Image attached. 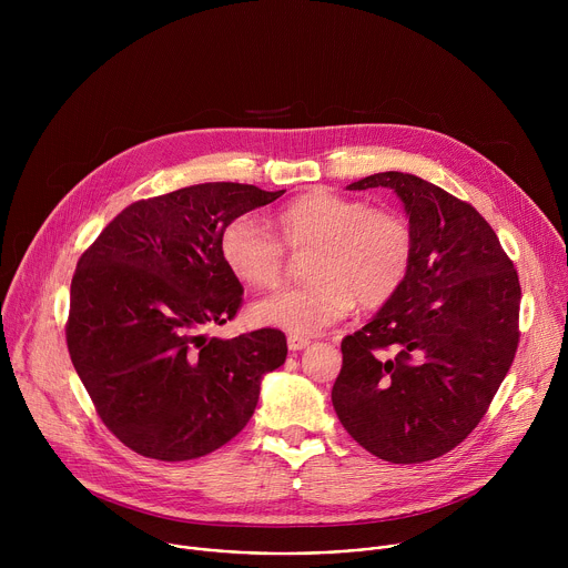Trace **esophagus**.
Returning a JSON list of instances; mask_svg holds the SVG:
<instances>
[{"label": "esophagus", "instance_id": "1", "mask_svg": "<svg viewBox=\"0 0 568 568\" xmlns=\"http://www.w3.org/2000/svg\"><path fill=\"white\" fill-rule=\"evenodd\" d=\"M287 346H290V351H303V348L310 346V337L290 335V337H287Z\"/></svg>", "mask_w": 568, "mask_h": 568}]
</instances>
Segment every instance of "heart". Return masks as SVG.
<instances>
[{
    "mask_svg": "<svg viewBox=\"0 0 568 568\" xmlns=\"http://www.w3.org/2000/svg\"><path fill=\"white\" fill-rule=\"evenodd\" d=\"M270 233L250 215L231 220L220 235L229 272L252 287L281 281L287 250L312 247L303 285L281 287L258 298L250 316L258 326L312 335L346 316L355 301L382 310L404 287L414 263L409 222L393 211L326 189L310 191L276 213Z\"/></svg>",
    "mask_w": 568,
    "mask_h": 568,
    "instance_id": "obj_1",
    "label": "heart"
}]
</instances>
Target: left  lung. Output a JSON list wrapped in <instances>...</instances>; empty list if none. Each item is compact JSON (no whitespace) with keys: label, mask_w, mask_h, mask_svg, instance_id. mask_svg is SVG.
Masks as SVG:
<instances>
[{"label":"left lung","mask_w":568,"mask_h":568,"mask_svg":"<svg viewBox=\"0 0 568 568\" xmlns=\"http://www.w3.org/2000/svg\"><path fill=\"white\" fill-rule=\"evenodd\" d=\"M393 189L409 215L414 263L402 292L344 337L333 386L346 432L388 463H425L463 443L488 412L519 346V276L471 204L407 173Z\"/></svg>","instance_id":"8db88e82"}]
</instances>
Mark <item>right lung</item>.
Returning a JSON list of instances; mask_svg holds the SVG:
<instances>
[{"label": "right lung", "instance_id": "right-lung-1", "mask_svg": "<svg viewBox=\"0 0 568 568\" xmlns=\"http://www.w3.org/2000/svg\"><path fill=\"white\" fill-rule=\"evenodd\" d=\"M283 193L211 182L139 200L78 258L67 348L99 418L132 452L191 460L254 416L261 377L287 357L285 335L204 331L242 305L220 254L224 226Z\"/></svg>", "mask_w": 568, "mask_h": 568}]
</instances>
